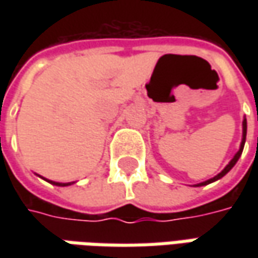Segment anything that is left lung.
Returning <instances> with one entry per match:
<instances>
[{
    "label": "left lung",
    "mask_w": 258,
    "mask_h": 258,
    "mask_svg": "<svg viewBox=\"0 0 258 258\" xmlns=\"http://www.w3.org/2000/svg\"><path fill=\"white\" fill-rule=\"evenodd\" d=\"M245 135H247V120L244 119V120H243V141H241V145H240V151H238L237 154L234 155V158H233V159H231V161H230V164L227 165V166H225L223 171L218 173L217 176H214V178H211V179H208V181H205V182L198 183V186H201V185H207V183H211V182H214V181H217V179H220V178H223L224 175L228 172V171H230V169L233 168L234 165L237 164L238 158H240V156H241V154H243L244 144H245Z\"/></svg>",
    "instance_id": "left-lung-1"
}]
</instances>
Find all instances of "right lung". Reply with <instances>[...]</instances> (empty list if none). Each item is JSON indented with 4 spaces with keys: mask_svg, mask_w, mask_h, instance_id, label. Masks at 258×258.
<instances>
[{
    "mask_svg": "<svg viewBox=\"0 0 258 258\" xmlns=\"http://www.w3.org/2000/svg\"><path fill=\"white\" fill-rule=\"evenodd\" d=\"M48 182H51L53 185H58V186H66V185H70V183H60V182H53V181H48Z\"/></svg>",
    "mask_w": 258,
    "mask_h": 258,
    "instance_id": "right-lung-1",
    "label": "right lung"
}]
</instances>
